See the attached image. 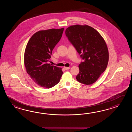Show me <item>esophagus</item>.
<instances>
[{"label":"esophagus","instance_id":"esophagus-1","mask_svg":"<svg viewBox=\"0 0 132 132\" xmlns=\"http://www.w3.org/2000/svg\"><path fill=\"white\" fill-rule=\"evenodd\" d=\"M64 69L65 70H68L70 69V67H64Z\"/></svg>","mask_w":132,"mask_h":132}]
</instances>
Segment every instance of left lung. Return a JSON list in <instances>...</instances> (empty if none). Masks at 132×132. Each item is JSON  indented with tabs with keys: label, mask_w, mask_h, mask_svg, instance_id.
Masks as SVG:
<instances>
[{
	"label": "left lung",
	"mask_w": 132,
	"mask_h": 132,
	"mask_svg": "<svg viewBox=\"0 0 132 132\" xmlns=\"http://www.w3.org/2000/svg\"><path fill=\"white\" fill-rule=\"evenodd\" d=\"M65 33L84 60L79 65V73L76 78L81 84H93L106 70L109 62V51L105 40L89 25H72Z\"/></svg>",
	"instance_id": "obj_1"
}]
</instances>
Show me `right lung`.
Instances as JSON below:
<instances>
[{"mask_svg":"<svg viewBox=\"0 0 132 132\" xmlns=\"http://www.w3.org/2000/svg\"><path fill=\"white\" fill-rule=\"evenodd\" d=\"M64 28L38 31L25 48L24 63L27 73L40 87L51 88L57 84L62 68L48 64L54 48L61 38Z\"/></svg>","mask_w":132,"mask_h":132,"instance_id":"right-lung-1","label":"right lung"}]
</instances>
